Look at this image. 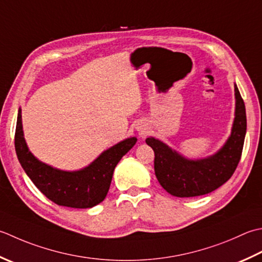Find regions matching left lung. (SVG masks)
<instances>
[{
	"mask_svg": "<svg viewBox=\"0 0 262 262\" xmlns=\"http://www.w3.org/2000/svg\"><path fill=\"white\" fill-rule=\"evenodd\" d=\"M235 91V118L232 132L225 144L213 155L189 159L173 150L156 137L145 142L155 151V171L158 182L166 191L177 198L204 195L226 183L236 169L242 155L247 114L236 84Z\"/></svg>",
	"mask_w": 262,
	"mask_h": 262,
	"instance_id": "1",
	"label": "left lung"
}]
</instances>
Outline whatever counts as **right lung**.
Wrapping results in <instances>:
<instances>
[{
	"label": "right lung",
	"instance_id": "add662e5",
	"mask_svg": "<svg viewBox=\"0 0 262 262\" xmlns=\"http://www.w3.org/2000/svg\"><path fill=\"white\" fill-rule=\"evenodd\" d=\"M136 142V137H128L102 152L79 170H61L38 160L29 151L24 137L21 109L19 107L18 111L14 136L18 160L35 186L58 206L87 209L103 201L116 166Z\"/></svg>",
	"mask_w": 262,
	"mask_h": 262
}]
</instances>
